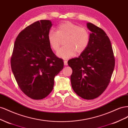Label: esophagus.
Here are the masks:
<instances>
[{
  "label": "esophagus",
  "instance_id": "34e87169",
  "mask_svg": "<svg viewBox=\"0 0 128 128\" xmlns=\"http://www.w3.org/2000/svg\"><path fill=\"white\" fill-rule=\"evenodd\" d=\"M64 66H67V64H68L67 61H66V60L64 61Z\"/></svg>",
  "mask_w": 128,
  "mask_h": 128
}]
</instances>
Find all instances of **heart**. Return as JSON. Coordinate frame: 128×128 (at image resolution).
I'll return each mask as SVG.
<instances>
[{
  "label": "heart",
  "mask_w": 128,
  "mask_h": 128,
  "mask_svg": "<svg viewBox=\"0 0 128 128\" xmlns=\"http://www.w3.org/2000/svg\"><path fill=\"white\" fill-rule=\"evenodd\" d=\"M64 41V47L57 52L58 57L69 59L77 54L83 52L87 48L90 40V34L84 27L79 26L72 22L64 21L58 25L56 32L50 30L48 40L51 48L54 51L59 49L61 40Z\"/></svg>",
  "instance_id": "obj_1"
}]
</instances>
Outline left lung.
<instances>
[{
	"mask_svg": "<svg viewBox=\"0 0 128 128\" xmlns=\"http://www.w3.org/2000/svg\"><path fill=\"white\" fill-rule=\"evenodd\" d=\"M90 31L87 48L78 58L68 64L72 70L70 76L73 90L85 99H94L101 95L109 84L115 67L111 42L101 28L88 23Z\"/></svg>",
	"mask_w": 128,
	"mask_h": 128,
	"instance_id": "left-lung-1",
	"label": "left lung"
}]
</instances>
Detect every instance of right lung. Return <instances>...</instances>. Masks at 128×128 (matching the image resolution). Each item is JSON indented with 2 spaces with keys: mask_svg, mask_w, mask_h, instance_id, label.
Segmentation results:
<instances>
[{
  "mask_svg": "<svg viewBox=\"0 0 128 128\" xmlns=\"http://www.w3.org/2000/svg\"><path fill=\"white\" fill-rule=\"evenodd\" d=\"M50 20L26 26L15 41L10 59L12 70L19 88L29 98L40 100L51 92L54 79L64 68L63 60L52 51L48 34Z\"/></svg>",
  "mask_w": 128,
  "mask_h": 128,
  "instance_id": "obj_1",
  "label": "right lung"
}]
</instances>
